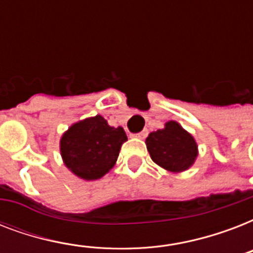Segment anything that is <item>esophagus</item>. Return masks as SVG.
Instances as JSON below:
<instances>
[{
	"label": "esophagus",
	"instance_id": "34e87169",
	"mask_svg": "<svg viewBox=\"0 0 253 253\" xmlns=\"http://www.w3.org/2000/svg\"><path fill=\"white\" fill-rule=\"evenodd\" d=\"M147 135H148V131L143 130L142 132H139V134H135L134 136H135V138H139V139H144L147 136Z\"/></svg>",
	"mask_w": 253,
	"mask_h": 253
}]
</instances>
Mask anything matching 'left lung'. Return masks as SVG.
<instances>
[{
  "label": "left lung",
  "mask_w": 253,
  "mask_h": 253,
  "mask_svg": "<svg viewBox=\"0 0 253 253\" xmlns=\"http://www.w3.org/2000/svg\"><path fill=\"white\" fill-rule=\"evenodd\" d=\"M146 146L152 162L172 173L188 170L198 156L196 139L176 121H168L164 128L152 131Z\"/></svg>",
  "instance_id": "left-lung-1"
}]
</instances>
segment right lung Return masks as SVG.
Wrapping results in <instances>:
<instances>
[{
  "mask_svg": "<svg viewBox=\"0 0 253 253\" xmlns=\"http://www.w3.org/2000/svg\"><path fill=\"white\" fill-rule=\"evenodd\" d=\"M127 135L122 127L110 126L102 115L73 123L60 138L64 166L81 180L94 181L115 166Z\"/></svg>",
  "mask_w": 253,
  "mask_h": 253,
  "instance_id": "add662e5",
  "label": "right lung"
}]
</instances>
